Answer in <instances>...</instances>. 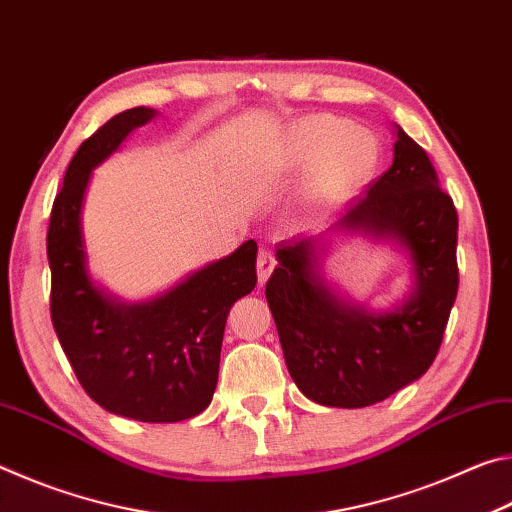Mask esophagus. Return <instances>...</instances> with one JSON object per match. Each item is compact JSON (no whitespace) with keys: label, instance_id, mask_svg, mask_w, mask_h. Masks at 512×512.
Masks as SVG:
<instances>
[{"label":"esophagus","instance_id":"obj_1","mask_svg":"<svg viewBox=\"0 0 512 512\" xmlns=\"http://www.w3.org/2000/svg\"><path fill=\"white\" fill-rule=\"evenodd\" d=\"M275 268V257L268 248H259V255H257V280L259 284H266L268 277H271Z\"/></svg>","mask_w":512,"mask_h":512}]
</instances>
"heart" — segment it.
<instances>
[{
	"mask_svg": "<svg viewBox=\"0 0 512 512\" xmlns=\"http://www.w3.org/2000/svg\"><path fill=\"white\" fill-rule=\"evenodd\" d=\"M384 146L368 128L332 115H311L284 133V162L316 167L309 178L307 201L318 207L348 203L379 171Z\"/></svg>",
	"mask_w": 512,
	"mask_h": 512,
	"instance_id": "1",
	"label": "heart"
}]
</instances>
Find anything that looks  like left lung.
<instances>
[{
	"mask_svg": "<svg viewBox=\"0 0 512 512\" xmlns=\"http://www.w3.org/2000/svg\"><path fill=\"white\" fill-rule=\"evenodd\" d=\"M393 164L323 230L275 248L266 302L300 393L361 409L420 379L436 359L458 291V216L418 144L393 126ZM391 243L410 273L407 293L384 310L354 301L326 273L343 238Z\"/></svg>",
	"mask_w": 512,
	"mask_h": 512,
	"instance_id": "obj_1",
	"label": "left lung"
}]
</instances>
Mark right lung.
Masks as SVG:
<instances>
[{"instance_id": "right-lung-1", "label": "right lung", "mask_w": 512, "mask_h": 512, "mask_svg": "<svg viewBox=\"0 0 512 512\" xmlns=\"http://www.w3.org/2000/svg\"><path fill=\"white\" fill-rule=\"evenodd\" d=\"M155 117L158 110L144 106L119 112L69 162L47 235L51 323L83 391L101 409L140 422H180L212 402L225 318L257 284V244L248 239L135 302L94 280L83 235L92 173Z\"/></svg>"}]
</instances>
